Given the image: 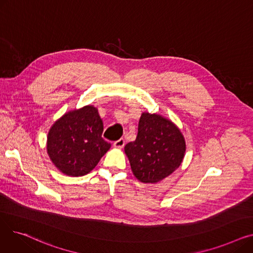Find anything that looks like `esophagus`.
<instances>
[{
	"label": "esophagus",
	"mask_w": 253,
	"mask_h": 253,
	"mask_svg": "<svg viewBox=\"0 0 253 253\" xmlns=\"http://www.w3.org/2000/svg\"><path fill=\"white\" fill-rule=\"evenodd\" d=\"M124 145H125V139H123V138H120L114 142V147H116L118 149H122Z\"/></svg>",
	"instance_id": "34e87169"
}]
</instances>
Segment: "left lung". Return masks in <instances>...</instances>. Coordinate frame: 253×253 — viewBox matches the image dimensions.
<instances>
[{"instance_id":"obj_1","label":"left lung","mask_w":253,"mask_h":253,"mask_svg":"<svg viewBox=\"0 0 253 253\" xmlns=\"http://www.w3.org/2000/svg\"><path fill=\"white\" fill-rule=\"evenodd\" d=\"M185 141L179 129L160 115L143 113L136 139L125 145L132 172L141 182L156 183L182 162Z\"/></svg>"}]
</instances>
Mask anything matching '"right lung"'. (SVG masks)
I'll return each instance as SVG.
<instances>
[{"label": "right lung", "instance_id": "1", "mask_svg": "<svg viewBox=\"0 0 253 253\" xmlns=\"http://www.w3.org/2000/svg\"><path fill=\"white\" fill-rule=\"evenodd\" d=\"M103 124L97 109L87 105L62 116L51 127L47 153L66 175L83 176L111 148L102 137Z\"/></svg>", "mask_w": 253, "mask_h": 253}]
</instances>
